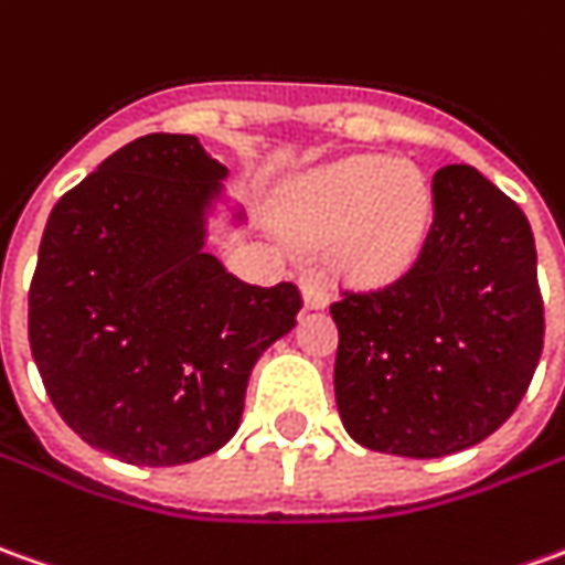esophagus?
I'll use <instances>...</instances> for the list:
<instances>
[{
	"mask_svg": "<svg viewBox=\"0 0 565 565\" xmlns=\"http://www.w3.org/2000/svg\"><path fill=\"white\" fill-rule=\"evenodd\" d=\"M301 295H305V305L310 310H320L329 305V289L323 279H317V276H305L301 279Z\"/></svg>",
	"mask_w": 565,
	"mask_h": 565,
	"instance_id": "34e87169",
	"label": "esophagus"
}]
</instances>
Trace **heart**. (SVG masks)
Segmentation results:
<instances>
[{
	"label": "heart",
	"mask_w": 565,
	"mask_h": 565,
	"mask_svg": "<svg viewBox=\"0 0 565 565\" xmlns=\"http://www.w3.org/2000/svg\"><path fill=\"white\" fill-rule=\"evenodd\" d=\"M289 236L305 248L335 245L348 274L380 282L414 264L433 226V185L407 161L380 154L310 170L282 204Z\"/></svg>",
	"instance_id": "heart-1"
}]
</instances>
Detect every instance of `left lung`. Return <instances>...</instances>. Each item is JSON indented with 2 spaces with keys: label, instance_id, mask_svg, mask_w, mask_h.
I'll return each instance as SVG.
<instances>
[{
  "label": "left lung",
  "instance_id": "left-lung-1",
  "mask_svg": "<svg viewBox=\"0 0 565 565\" xmlns=\"http://www.w3.org/2000/svg\"><path fill=\"white\" fill-rule=\"evenodd\" d=\"M435 221L407 274L332 301L348 435L397 457L486 441L520 407L544 348L532 226L469 164L433 180Z\"/></svg>",
  "mask_w": 565,
  "mask_h": 565
}]
</instances>
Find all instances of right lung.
Returning <instances> with one entry per match:
<instances>
[{
    "mask_svg": "<svg viewBox=\"0 0 565 565\" xmlns=\"http://www.w3.org/2000/svg\"><path fill=\"white\" fill-rule=\"evenodd\" d=\"M223 180L195 136L149 132L45 223L30 351L64 423L124 463L177 467L223 448L257 358L301 310L291 282L248 286L204 248Z\"/></svg>",
    "mask_w": 565,
    "mask_h": 565,
    "instance_id": "right-lung-1",
    "label": "right lung"
}]
</instances>
